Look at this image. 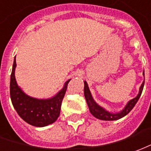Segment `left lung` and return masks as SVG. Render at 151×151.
Segmentation results:
<instances>
[{"label": "left lung", "instance_id": "8db88e82", "mask_svg": "<svg viewBox=\"0 0 151 151\" xmlns=\"http://www.w3.org/2000/svg\"><path fill=\"white\" fill-rule=\"evenodd\" d=\"M144 83H145V80L142 83L140 88H139V92H138V94L135 98L132 99V100L129 101L127 104L125 105V107L121 112L113 113L105 110L104 108H102L99 104L96 103V101L92 98V94H91L88 86V83H87L86 81H84V96H85V99H86L87 104H88V106L89 108L90 113H92L95 117L100 120H103V121H115V120H118L120 118H122L123 116H125V115H127L133 109V108L135 106V104L137 102V101L139 100L141 94L142 92Z\"/></svg>", "mask_w": 151, "mask_h": 151}]
</instances>
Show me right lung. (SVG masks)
I'll return each mask as SVG.
<instances>
[{
  "instance_id": "1",
  "label": "right lung",
  "mask_w": 151,
  "mask_h": 151,
  "mask_svg": "<svg viewBox=\"0 0 151 151\" xmlns=\"http://www.w3.org/2000/svg\"><path fill=\"white\" fill-rule=\"evenodd\" d=\"M16 59L10 76V98L15 110L28 124L36 127L50 125L58 119L63 99L71 80L66 81L64 86L55 96L49 99H37L29 96L17 85L15 79Z\"/></svg>"
}]
</instances>
